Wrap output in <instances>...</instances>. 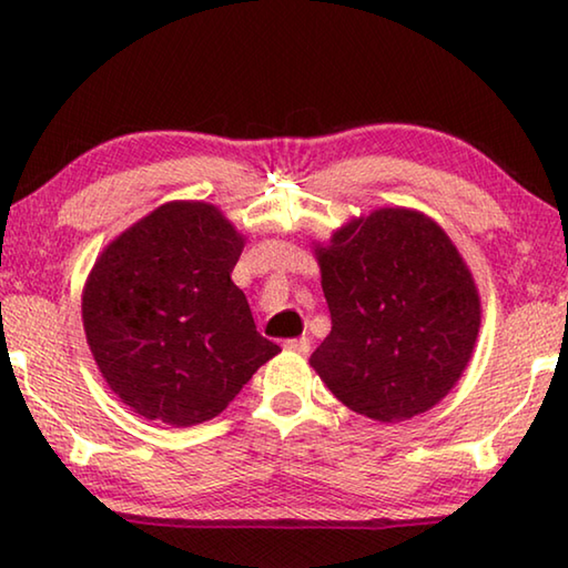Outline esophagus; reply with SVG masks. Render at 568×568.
Listing matches in <instances>:
<instances>
[{
	"instance_id": "obj_1",
	"label": "esophagus",
	"mask_w": 568,
	"mask_h": 568,
	"mask_svg": "<svg viewBox=\"0 0 568 568\" xmlns=\"http://www.w3.org/2000/svg\"><path fill=\"white\" fill-rule=\"evenodd\" d=\"M285 351H293V353H307V348H311V341L307 338H291L283 343Z\"/></svg>"
}]
</instances>
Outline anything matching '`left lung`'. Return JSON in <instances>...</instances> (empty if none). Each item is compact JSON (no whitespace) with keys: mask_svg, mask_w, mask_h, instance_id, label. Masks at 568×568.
<instances>
[{"mask_svg":"<svg viewBox=\"0 0 568 568\" xmlns=\"http://www.w3.org/2000/svg\"><path fill=\"white\" fill-rule=\"evenodd\" d=\"M313 250L333 328L311 365L333 396L381 423L444 400L480 328L476 281L446 230L413 207H378Z\"/></svg>","mask_w":568,"mask_h":568,"instance_id":"left-lung-1","label":"left lung"}]
</instances>
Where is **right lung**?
Listing matches in <instances>:
<instances>
[{
    "label": "right lung",
    "mask_w": 568,
    "mask_h": 568,
    "mask_svg": "<svg viewBox=\"0 0 568 568\" xmlns=\"http://www.w3.org/2000/svg\"><path fill=\"white\" fill-rule=\"evenodd\" d=\"M245 237L203 200H172L102 250L82 325L102 378L148 420L187 428L227 408L281 353L230 281Z\"/></svg>",
    "instance_id": "add662e5"
}]
</instances>
